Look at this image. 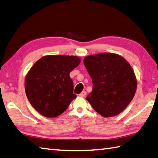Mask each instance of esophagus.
Returning <instances> with one entry per match:
<instances>
[{"instance_id": "34e87169", "label": "esophagus", "mask_w": 158, "mask_h": 158, "mask_svg": "<svg viewBox=\"0 0 158 158\" xmlns=\"http://www.w3.org/2000/svg\"><path fill=\"white\" fill-rule=\"evenodd\" d=\"M86 95H87V92H86L85 91H82V93L80 94V96L84 98L86 96Z\"/></svg>"}]
</instances>
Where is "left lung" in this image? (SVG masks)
<instances>
[{"label":"left lung","mask_w":158,"mask_h":158,"mask_svg":"<svg viewBox=\"0 0 158 158\" xmlns=\"http://www.w3.org/2000/svg\"><path fill=\"white\" fill-rule=\"evenodd\" d=\"M84 64L93 82V90L86 99L103 117L120 114L136 91L138 83L132 67L123 56L113 53L86 56Z\"/></svg>","instance_id":"obj_1"}]
</instances>
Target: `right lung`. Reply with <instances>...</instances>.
<instances>
[{
	"label": "right lung",
	"instance_id": "1",
	"mask_svg": "<svg viewBox=\"0 0 158 158\" xmlns=\"http://www.w3.org/2000/svg\"><path fill=\"white\" fill-rule=\"evenodd\" d=\"M80 61L76 56L47 55L31 67L25 76V93L40 114L49 118L57 117L76 98L69 73Z\"/></svg>",
	"mask_w": 158,
	"mask_h": 158
}]
</instances>
